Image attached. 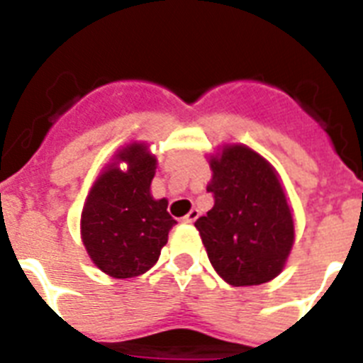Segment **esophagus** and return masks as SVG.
<instances>
[{"label":"esophagus","instance_id":"34e87169","mask_svg":"<svg viewBox=\"0 0 363 363\" xmlns=\"http://www.w3.org/2000/svg\"><path fill=\"white\" fill-rule=\"evenodd\" d=\"M197 217H199V210H195V208H191L190 212H188L184 217H182V220H184V223H194V220H197Z\"/></svg>","mask_w":363,"mask_h":363}]
</instances>
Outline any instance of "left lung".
<instances>
[{"mask_svg":"<svg viewBox=\"0 0 363 363\" xmlns=\"http://www.w3.org/2000/svg\"><path fill=\"white\" fill-rule=\"evenodd\" d=\"M213 208L195 220L208 259L226 283L261 285L281 272L294 242L283 186L263 157L228 146L210 160Z\"/></svg>","mask_w":363,"mask_h":363,"instance_id":"left-lung-1","label":"left lung"}]
</instances>
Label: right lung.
<instances>
[{
    "mask_svg": "<svg viewBox=\"0 0 363 363\" xmlns=\"http://www.w3.org/2000/svg\"><path fill=\"white\" fill-rule=\"evenodd\" d=\"M96 179L82 212V239L93 263L118 279L147 272L177 220L168 213V201L150 194L157 159L143 144H131L116 155ZM124 160L128 172L116 168Z\"/></svg>",
    "mask_w": 363,
    "mask_h": 363,
    "instance_id": "obj_1",
    "label": "right lung"
}]
</instances>
